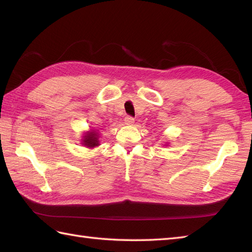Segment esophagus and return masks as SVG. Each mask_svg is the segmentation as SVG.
Returning <instances> with one entry per match:
<instances>
[{"mask_svg": "<svg viewBox=\"0 0 252 252\" xmlns=\"http://www.w3.org/2000/svg\"><path fill=\"white\" fill-rule=\"evenodd\" d=\"M125 123L126 125H133V123H134V118L133 117H131V116H126V118H125Z\"/></svg>", "mask_w": 252, "mask_h": 252, "instance_id": "34e87169", "label": "esophagus"}]
</instances>
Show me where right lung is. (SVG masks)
I'll list each match as a JSON object with an SVG mask.
<instances>
[{
    "label": "right lung",
    "instance_id": "right-lung-1",
    "mask_svg": "<svg viewBox=\"0 0 252 252\" xmlns=\"http://www.w3.org/2000/svg\"><path fill=\"white\" fill-rule=\"evenodd\" d=\"M97 133L96 132H88L87 135H84L83 137V145L88 146V147H95L98 146V141H97Z\"/></svg>",
    "mask_w": 252,
    "mask_h": 252
}]
</instances>
